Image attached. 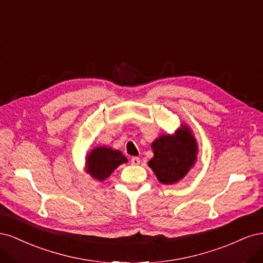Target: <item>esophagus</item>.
Listing matches in <instances>:
<instances>
[{
  "label": "esophagus",
  "mask_w": 263,
  "mask_h": 263,
  "mask_svg": "<svg viewBox=\"0 0 263 263\" xmlns=\"http://www.w3.org/2000/svg\"><path fill=\"white\" fill-rule=\"evenodd\" d=\"M130 161H132V164H133V165H138V164H140V158H138V157H133Z\"/></svg>",
  "instance_id": "1"
}]
</instances>
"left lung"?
Instances as JSON below:
<instances>
[{"label":"left lung","mask_w":263,"mask_h":263,"mask_svg":"<svg viewBox=\"0 0 263 263\" xmlns=\"http://www.w3.org/2000/svg\"><path fill=\"white\" fill-rule=\"evenodd\" d=\"M151 148L154 157L148 165L163 184L180 182L197 160V141L186 124H181L174 134H162L154 140Z\"/></svg>","instance_id":"obj_1"}]
</instances>
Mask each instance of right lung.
<instances>
[{
  "label": "right lung",
  "instance_id": "add662e5",
  "mask_svg": "<svg viewBox=\"0 0 263 263\" xmlns=\"http://www.w3.org/2000/svg\"><path fill=\"white\" fill-rule=\"evenodd\" d=\"M127 161L128 160L122 151L107 146L95 147L90 153L86 154L84 171L90 174V177L94 180L103 182L119 165L126 163Z\"/></svg>",
  "mask_w": 263,
  "mask_h": 263
}]
</instances>
